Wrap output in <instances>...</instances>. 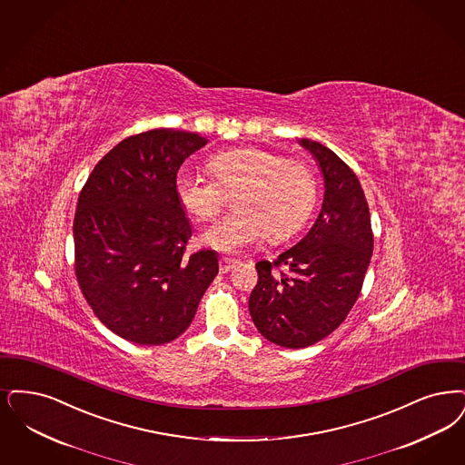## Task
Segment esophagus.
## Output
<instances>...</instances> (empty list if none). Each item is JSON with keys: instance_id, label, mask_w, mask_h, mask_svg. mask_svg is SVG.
Instances as JSON below:
<instances>
[{"instance_id": "esophagus-1", "label": "esophagus", "mask_w": 465, "mask_h": 465, "mask_svg": "<svg viewBox=\"0 0 465 465\" xmlns=\"http://www.w3.org/2000/svg\"><path fill=\"white\" fill-rule=\"evenodd\" d=\"M237 264H239V261L230 260V258H222V260H220V270H222V273H228V272H232Z\"/></svg>"}]
</instances>
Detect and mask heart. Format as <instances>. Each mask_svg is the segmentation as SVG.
Wrapping results in <instances>:
<instances>
[{
  "instance_id": "b5f03b06",
  "label": "heart",
  "mask_w": 465,
  "mask_h": 465,
  "mask_svg": "<svg viewBox=\"0 0 465 465\" xmlns=\"http://www.w3.org/2000/svg\"><path fill=\"white\" fill-rule=\"evenodd\" d=\"M214 180L180 173L174 193L186 214L211 222L226 195H235L237 213L203 232L201 243L220 252H241L266 235L285 241L310 218L316 203V178L301 161L283 159L258 147L224 150L207 163Z\"/></svg>"
}]
</instances>
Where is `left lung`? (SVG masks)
Instances as JSON below:
<instances>
[{"mask_svg": "<svg viewBox=\"0 0 465 465\" xmlns=\"http://www.w3.org/2000/svg\"><path fill=\"white\" fill-rule=\"evenodd\" d=\"M323 178L315 223L277 261L256 264L249 313L260 334L282 348H306L334 332L360 296L373 251L369 204L356 174L325 145L301 138ZM286 266V273L274 272Z\"/></svg>", "mask_w": 465, "mask_h": 465, "instance_id": "1", "label": "left lung"}]
</instances>
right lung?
Listing matches in <instances>:
<instances>
[{"instance_id":"add662e5","label":"right lung","mask_w":465,"mask_h":465,"mask_svg":"<svg viewBox=\"0 0 465 465\" xmlns=\"http://www.w3.org/2000/svg\"><path fill=\"white\" fill-rule=\"evenodd\" d=\"M197 133L152 130L123 140L94 166L74 216L75 277L94 315L142 346L190 327L218 275V252L186 256L192 224L174 183Z\"/></svg>"}]
</instances>
